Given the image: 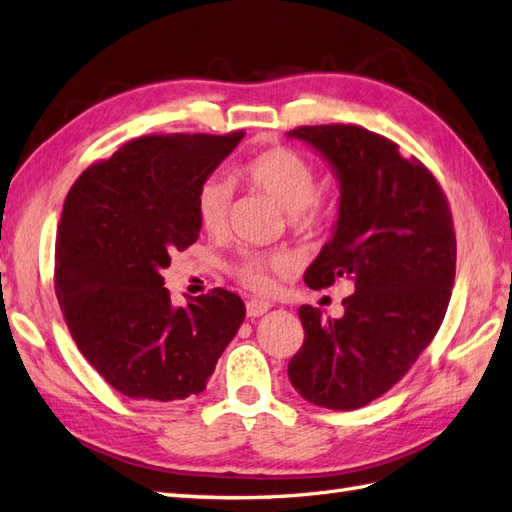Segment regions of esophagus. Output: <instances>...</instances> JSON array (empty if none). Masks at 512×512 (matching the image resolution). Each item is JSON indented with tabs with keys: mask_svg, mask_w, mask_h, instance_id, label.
I'll use <instances>...</instances> for the list:
<instances>
[{
	"mask_svg": "<svg viewBox=\"0 0 512 512\" xmlns=\"http://www.w3.org/2000/svg\"><path fill=\"white\" fill-rule=\"evenodd\" d=\"M269 309H271L269 302H263V300H249V302H247V317H260V315H265Z\"/></svg>",
	"mask_w": 512,
	"mask_h": 512,
	"instance_id": "34e87169",
	"label": "esophagus"
}]
</instances>
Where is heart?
Segmentation results:
<instances>
[{
    "mask_svg": "<svg viewBox=\"0 0 512 512\" xmlns=\"http://www.w3.org/2000/svg\"><path fill=\"white\" fill-rule=\"evenodd\" d=\"M241 177L249 186L265 192L278 206L291 214V225L300 232H311L324 225L326 210L315 199L317 173L315 168L285 146H274L247 160L241 170ZM234 197L232 181L223 175H212L201 181L195 197V212L203 230L212 236L225 232L230 219V206ZM287 258L282 256H260L245 254L236 271L249 289L265 293L271 289L269 271H285Z\"/></svg>",
    "mask_w": 512,
    "mask_h": 512,
    "instance_id": "heart-1",
    "label": "heart"
}]
</instances>
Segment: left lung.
<instances>
[{
	"label": "left lung",
	"instance_id": "8db88e82",
	"mask_svg": "<svg viewBox=\"0 0 512 512\" xmlns=\"http://www.w3.org/2000/svg\"><path fill=\"white\" fill-rule=\"evenodd\" d=\"M287 135L320 153L339 184L337 221L304 282L352 289L337 320L300 306L304 344L289 381L313 405L357 410L401 381L445 320L456 280L449 203L434 175L383 135L355 124Z\"/></svg>",
	"mask_w": 512,
	"mask_h": 512
}]
</instances>
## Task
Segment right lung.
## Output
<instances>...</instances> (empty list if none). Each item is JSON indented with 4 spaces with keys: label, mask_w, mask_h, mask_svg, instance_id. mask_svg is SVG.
Masks as SVG:
<instances>
[{
    "label": "right lung",
    "mask_w": 512,
    "mask_h": 512,
    "mask_svg": "<svg viewBox=\"0 0 512 512\" xmlns=\"http://www.w3.org/2000/svg\"><path fill=\"white\" fill-rule=\"evenodd\" d=\"M245 133L146 135L67 192L54 289L83 357L113 390L168 403L206 390L245 320L232 291L175 306L162 271L199 238L195 197Z\"/></svg>",
    "instance_id": "obj_1"
}]
</instances>
